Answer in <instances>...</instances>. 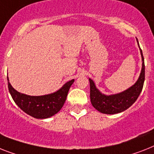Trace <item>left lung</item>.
<instances>
[{"mask_svg": "<svg viewBox=\"0 0 154 154\" xmlns=\"http://www.w3.org/2000/svg\"><path fill=\"white\" fill-rule=\"evenodd\" d=\"M140 53L143 60V67H142L140 75L138 77L137 82L128 90L116 94H103L97 90L94 81L89 79L90 86H91V104L97 111L105 114H116L125 111L126 109L131 107L135 102L143 90L145 81L144 57L141 49Z\"/></svg>", "mask_w": 154, "mask_h": 154, "instance_id": "obj_1", "label": "left lung"}]
</instances>
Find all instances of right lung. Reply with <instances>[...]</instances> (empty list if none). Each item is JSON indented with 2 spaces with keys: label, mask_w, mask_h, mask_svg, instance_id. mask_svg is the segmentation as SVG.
I'll return each mask as SVG.
<instances>
[{
  "label": "right lung",
  "mask_w": 154,
  "mask_h": 154,
  "mask_svg": "<svg viewBox=\"0 0 154 154\" xmlns=\"http://www.w3.org/2000/svg\"><path fill=\"white\" fill-rule=\"evenodd\" d=\"M8 79V86L11 97L24 112L36 119H46L57 114L65 102L70 87L75 80H70L53 94L42 96H30L18 92Z\"/></svg>",
  "instance_id": "right-lung-1"
}]
</instances>
